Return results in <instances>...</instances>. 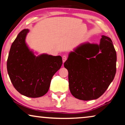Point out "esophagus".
Listing matches in <instances>:
<instances>
[{
  "label": "esophagus",
  "instance_id": "obj_1",
  "mask_svg": "<svg viewBox=\"0 0 125 125\" xmlns=\"http://www.w3.org/2000/svg\"><path fill=\"white\" fill-rule=\"evenodd\" d=\"M66 60H67V56L66 55H64L62 56V61L63 62H64Z\"/></svg>",
  "mask_w": 125,
  "mask_h": 125
}]
</instances>
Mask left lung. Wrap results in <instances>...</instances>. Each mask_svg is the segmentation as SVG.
<instances>
[{
	"mask_svg": "<svg viewBox=\"0 0 125 125\" xmlns=\"http://www.w3.org/2000/svg\"><path fill=\"white\" fill-rule=\"evenodd\" d=\"M116 61V51L109 37L102 35L100 45L86 42L77 47L64 62L72 94L83 101L101 96L114 79Z\"/></svg>",
	"mask_w": 125,
	"mask_h": 125,
	"instance_id": "1",
	"label": "left lung"
}]
</instances>
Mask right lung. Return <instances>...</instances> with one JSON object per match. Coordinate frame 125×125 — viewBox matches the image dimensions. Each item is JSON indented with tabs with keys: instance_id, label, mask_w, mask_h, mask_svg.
Returning <instances> with one entry per match:
<instances>
[{
	"instance_id": "1",
	"label": "right lung",
	"mask_w": 125,
	"mask_h": 125,
	"mask_svg": "<svg viewBox=\"0 0 125 125\" xmlns=\"http://www.w3.org/2000/svg\"><path fill=\"white\" fill-rule=\"evenodd\" d=\"M29 30L18 34L10 48L7 68L13 86L26 97L37 98L48 91L51 80L62 64V57L42 54L36 56L25 42Z\"/></svg>"
}]
</instances>
